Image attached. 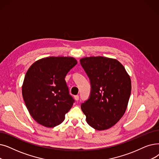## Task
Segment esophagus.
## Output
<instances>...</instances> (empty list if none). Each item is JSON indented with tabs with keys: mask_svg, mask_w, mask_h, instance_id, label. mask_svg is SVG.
Segmentation results:
<instances>
[{
	"mask_svg": "<svg viewBox=\"0 0 159 159\" xmlns=\"http://www.w3.org/2000/svg\"><path fill=\"white\" fill-rule=\"evenodd\" d=\"M74 98H75V99L76 100V101H79V95H75L74 96Z\"/></svg>",
	"mask_w": 159,
	"mask_h": 159,
	"instance_id": "esophagus-1",
	"label": "esophagus"
}]
</instances>
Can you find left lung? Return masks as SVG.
I'll use <instances>...</instances> for the list:
<instances>
[{"label":"left lung","instance_id":"obj_1","mask_svg":"<svg viewBox=\"0 0 159 159\" xmlns=\"http://www.w3.org/2000/svg\"><path fill=\"white\" fill-rule=\"evenodd\" d=\"M80 64L90 80L89 98L81 105L89 126L103 130L122 118L131 93V80L118 60L104 57H84Z\"/></svg>","mask_w":159,"mask_h":159}]
</instances>
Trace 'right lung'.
<instances>
[{"label":"right lung","instance_id":"add662e5","mask_svg":"<svg viewBox=\"0 0 159 159\" xmlns=\"http://www.w3.org/2000/svg\"><path fill=\"white\" fill-rule=\"evenodd\" d=\"M77 64L73 57H49L36 61L27 71L23 98L30 116L40 125L54 127L64 120L74 102L65 77Z\"/></svg>","mask_w":159,"mask_h":159}]
</instances>
